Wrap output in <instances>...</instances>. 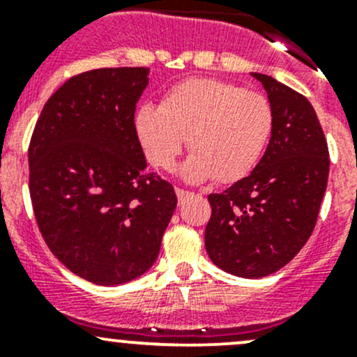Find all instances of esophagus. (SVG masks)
Here are the masks:
<instances>
[{
    "mask_svg": "<svg viewBox=\"0 0 357 357\" xmlns=\"http://www.w3.org/2000/svg\"><path fill=\"white\" fill-rule=\"evenodd\" d=\"M176 195H178V200L179 204H183L186 199H190V197L193 195L192 192H188V190H183V188H176Z\"/></svg>",
    "mask_w": 357,
    "mask_h": 357,
    "instance_id": "esophagus-1",
    "label": "esophagus"
}]
</instances>
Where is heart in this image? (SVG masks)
Wrapping results in <instances>:
<instances>
[{"mask_svg": "<svg viewBox=\"0 0 357 357\" xmlns=\"http://www.w3.org/2000/svg\"><path fill=\"white\" fill-rule=\"evenodd\" d=\"M135 128L155 167H171L188 135L193 152L181 174L190 181L233 183L261 158L271 136L273 112L261 93L221 79L192 77L172 86L160 107H139Z\"/></svg>", "mask_w": 357, "mask_h": 357, "instance_id": "b5f03b06", "label": "heart"}]
</instances>
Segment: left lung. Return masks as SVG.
Listing matches in <instances>:
<instances>
[{
  "mask_svg": "<svg viewBox=\"0 0 357 357\" xmlns=\"http://www.w3.org/2000/svg\"><path fill=\"white\" fill-rule=\"evenodd\" d=\"M268 93L271 139L254 171L211 193L205 248L218 268L262 278L289 264L316 226L330 171L328 145L305 96L252 72Z\"/></svg>",
  "mask_w": 357,
  "mask_h": 357,
  "instance_id": "obj_1",
  "label": "left lung"
}]
</instances>
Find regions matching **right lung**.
<instances>
[{"label":"right lung","instance_id":"add662e5","mask_svg":"<svg viewBox=\"0 0 357 357\" xmlns=\"http://www.w3.org/2000/svg\"><path fill=\"white\" fill-rule=\"evenodd\" d=\"M146 67L70 77L43 107L29 145V190L56 259L96 285L149 271L174 214L171 183L146 174L135 110Z\"/></svg>","mask_w":357,"mask_h":357}]
</instances>
